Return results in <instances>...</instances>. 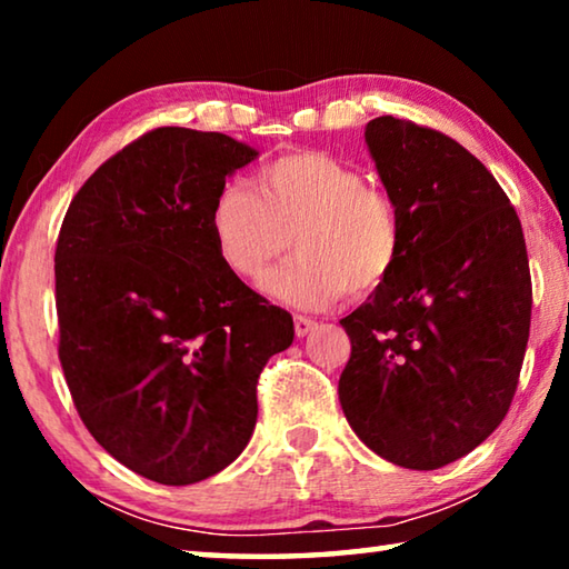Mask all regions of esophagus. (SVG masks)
I'll use <instances>...</instances> for the list:
<instances>
[{"mask_svg":"<svg viewBox=\"0 0 569 569\" xmlns=\"http://www.w3.org/2000/svg\"><path fill=\"white\" fill-rule=\"evenodd\" d=\"M293 326H296L298 339H303V336H308L316 329V321L308 319V316H293Z\"/></svg>","mask_w":569,"mask_h":569,"instance_id":"esophagus-1","label":"esophagus"}]
</instances>
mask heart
Wrapping results in <instances>:
<instances>
[{"instance_id":"1","label":"heart","mask_w":569,"mask_h":569,"mask_svg":"<svg viewBox=\"0 0 569 569\" xmlns=\"http://www.w3.org/2000/svg\"><path fill=\"white\" fill-rule=\"evenodd\" d=\"M253 186L228 182L210 203V233L228 271L256 281L293 236L298 256L263 283L278 301L326 308L346 291L369 296L389 281L401 258V216L359 168L293 150L258 168Z\"/></svg>"}]
</instances>
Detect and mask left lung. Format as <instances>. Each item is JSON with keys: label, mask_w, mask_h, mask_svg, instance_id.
Wrapping results in <instances>:
<instances>
[{"label": "left lung", "mask_w": 569, "mask_h": 569, "mask_svg": "<svg viewBox=\"0 0 569 569\" xmlns=\"http://www.w3.org/2000/svg\"><path fill=\"white\" fill-rule=\"evenodd\" d=\"M366 146L403 246L389 281L341 319L351 356L339 401L379 457L439 469L492 435L515 399L532 319L522 223L445 132L383 114Z\"/></svg>", "instance_id": "1"}]
</instances>
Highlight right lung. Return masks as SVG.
Segmentation results:
<instances>
[{"instance_id":"add662e5","label":"right lung","mask_w":569,"mask_h":569,"mask_svg":"<svg viewBox=\"0 0 569 569\" xmlns=\"http://www.w3.org/2000/svg\"><path fill=\"white\" fill-rule=\"evenodd\" d=\"M258 152L158 128L84 180L54 250L60 363L98 445L134 475L192 485L253 435L256 387L293 319L218 258L216 192Z\"/></svg>"}]
</instances>
